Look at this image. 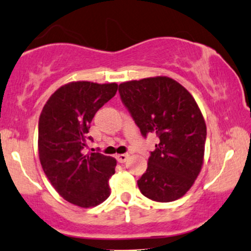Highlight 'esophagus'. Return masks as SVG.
Masks as SVG:
<instances>
[{"mask_svg": "<svg viewBox=\"0 0 251 251\" xmlns=\"http://www.w3.org/2000/svg\"><path fill=\"white\" fill-rule=\"evenodd\" d=\"M128 156H129L128 154H119V155H117L116 158H117V161H118L119 163H124V162H126V161H127Z\"/></svg>", "mask_w": 251, "mask_h": 251, "instance_id": "34e87169", "label": "esophagus"}]
</instances>
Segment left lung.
Returning <instances> with one entry per match:
<instances>
[{
	"label": "left lung",
	"instance_id": "1",
	"mask_svg": "<svg viewBox=\"0 0 251 251\" xmlns=\"http://www.w3.org/2000/svg\"><path fill=\"white\" fill-rule=\"evenodd\" d=\"M122 102L144 138L158 136L146 173L138 180L142 195L169 202L185 195L201 173L206 125L195 98L166 76L119 84Z\"/></svg>",
	"mask_w": 251,
	"mask_h": 251
}]
</instances>
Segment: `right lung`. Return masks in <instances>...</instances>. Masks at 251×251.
Returning a JSON list of instances; mask_svg holds the SVG:
<instances>
[{
    "label": "right lung",
    "instance_id": "add662e5",
    "mask_svg": "<svg viewBox=\"0 0 251 251\" xmlns=\"http://www.w3.org/2000/svg\"><path fill=\"white\" fill-rule=\"evenodd\" d=\"M117 83L72 82L59 88L44 106L38 125V149L44 173L63 199L81 207L100 205L110 196L116 158L82 154L91 120L115 96Z\"/></svg>",
    "mask_w": 251,
    "mask_h": 251
}]
</instances>
